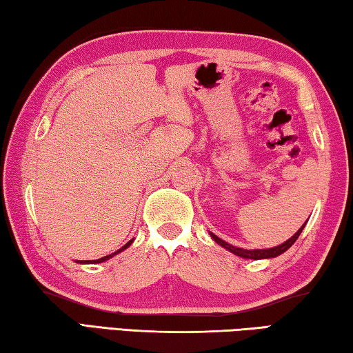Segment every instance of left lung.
Masks as SVG:
<instances>
[{"mask_svg": "<svg viewBox=\"0 0 353 353\" xmlns=\"http://www.w3.org/2000/svg\"><path fill=\"white\" fill-rule=\"evenodd\" d=\"M307 224V223H305ZM305 224H303L301 229H299L294 235H292L290 240H286L285 243H282V244H279V246H276V248H271V249H254V250H248V249H241V248H235V246H232V244H229V243H225L224 240H221V238H218L216 235L214 234H212L210 232V236L213 238L214 241H216L219 246H223L224 249H227V250H230L232 254H235V255H238V256H243V259H250V260H261V259H274V256H277V255H280V254H283L285 250H288L292 244L296 243V240L299 238V235L302 234V230H303V227H305Z\"/></svg>", "mask_w": 353, "mask_h": 353, "instance_id": "left-lung-1", "label": "left lung"}]
</instances>
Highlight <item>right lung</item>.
Instances as JSON below:
<instances>
[{"mask_svg": "<svg viewBox=\"0 0 353 353\" xmlns=\"http://www.w3.org/2000/svg\"><path fill=\"white\" fill-rule=\"evenodd\" d=\"M132 241H134V240H130L129 243H126V244H124V246H123L121 249H118V250H117V252H113V254H110V255H105V256H103V259H98V260H83V261H81V263H92V265H94V263H103V261H105V260H109V259H112V256H113V255H117V254H119V252H123V250H124V249H128V248L130 246V244H132Z\"/></svg>", "mask_w": 353, "mask_h": 353, "instance_id": "1", "label": "right lung"}]
</instances>
